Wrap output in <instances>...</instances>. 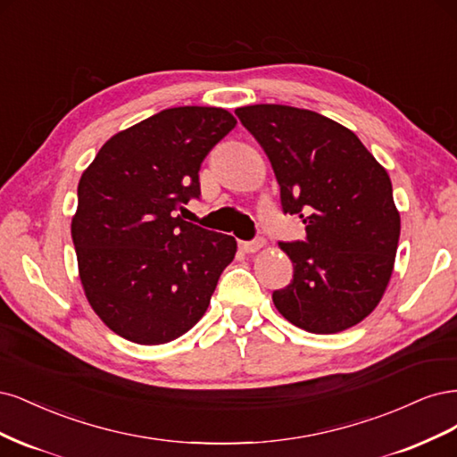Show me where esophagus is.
<instances>
[{"label":"esophagus","instance_id":"1","mask_svg":"<svg viewBox=\"0 0 457 457\" xmlns=\"http://www.w3.org/2000/svg\"><path fill=\"white\" fill-rule=\"evenodd\" d=\"M263 246V241L258 239V241H241L239 243V248L243 250V253L246 254H253V253H258V250Z\"/></svg>","mask_w":457,"mask_h":457}]
</instances>
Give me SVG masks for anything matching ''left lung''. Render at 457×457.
<instances>
[{
  "label": "left lung",
  "mask_w": 457,
  "mask_h": 457,
  "mask_svg": "<svg viewBox=\"0 0 457 457\" xmlns=\"http://www.w3.org/2000/svg\"><path fill=\"white\" fill-rule=\"evenodd\" d=\"M235 113L270 159L283 212L300 216L307 233L278 243L294 277L273 292L275 307L313 334L355 327L384 296L399 246L387 170L355 132L317 112L254 104Z\"/></svg>",
  "instance_id": "8db88e82"
}]
</instances>
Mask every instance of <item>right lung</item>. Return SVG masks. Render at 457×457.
Returning a JSON list of instances; mask_svg holds the SVG:
<instances>
[{"mask_svg":"<svg viewBox=\"0 0 457 457\" xmlns=\"http://www.w3.org/2000/svg\"><path fill=\"white\" fill-rule=\"evenodd\" d=\"M237 125L222 108L180 106L113 135L78 186L71 239L104 325L140 345L167 344L204 315L237 253L231 235L186 222L203 159Z\"/></svg>","mask_w":457,"mask_h":457,"instance_id":"1","label":"right lung"}]
</instances>
